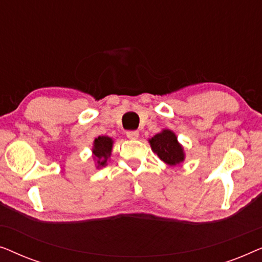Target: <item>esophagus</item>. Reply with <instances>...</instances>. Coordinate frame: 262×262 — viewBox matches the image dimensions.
I'll return each mask as SVG.
<instances>
[{"label": "esophagus", "mask_w": 262, "mask_h": 262, "mask_svg": "<svg viewBox=\"0 0 262 262\" xmlns=\"http://www.w3.org/2000/svg\"><path fill=\"white\" fill-rule=\"evenodd\" d=\"M138 131H127L126 132V137L128 139H137L138 138Z\"/></svg>", "instance_id": "34e87169"}]
</instances>
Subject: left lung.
<instances>
[{
	"instance_id": "1",
	"label": "left lung",
	"mask_w": 262,
	"mask_h": 262,
	"mask_svg": "<svg viewBox=\"0 0 262 262\" xmlns=\"http://www.w3.org/2000/svg\"><path fill=\"white\" fill-rule=\"evenodd\" d=\"M152 151L168 166H178L184 162L185 151L177 135L170 130H162L160 134L149 139Z\"/></svg>"
}]
</instances>
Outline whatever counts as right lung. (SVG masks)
I'll return each instance as SVG.
<instances>
[{"instance_id": "right-lung-1", "label": "right lung", "mask_w": 262, "mask_h": 262, "mask_svg": "<svg viewBox=\"0 0 262 262\" xmlns=\"http://www.w3.org/2000/svg\"><path fill=\"white\" fill-rule=\"evenodd\" d=\"M113 139L108 136H99L98 138L94 139L93 143V157L96 161L98 168L105 167L108 161L111 152H112Z\"/></svg>"}]
</instances>
